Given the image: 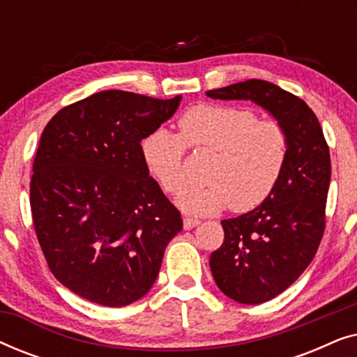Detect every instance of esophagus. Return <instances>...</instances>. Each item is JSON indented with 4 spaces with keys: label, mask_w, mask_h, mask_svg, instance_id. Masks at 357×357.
I'll return each mask as SVG.
<instances>
[{
    "label": "esophagus",
    "mask_w": 357,
    "mask_h": 357,
    "mask_svg": "<svg viewBox=\"0 0 357 357\" xmlns=\"http://www.w3.org/2000/svg\"><path fill=\"white\" fill-rule=\"evenodd\" d=\"M199 224V219H195V218H183V227L185 229H193L197 227Z\"/></svg>",
    "instance_id": "esophagus-1"
}]
</instances>
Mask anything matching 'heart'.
Wrapping results in <instances>:
<instances>
[{
  "instance_id": "heart-1",
  "label": "heart",
  "mask_w": 357,
  "mask_h": 357,
  "mask_svg": "<svg viewBox=\"0 0 357 357\" xmlns=\"http://www.w3.org/2000/svg\"><path fill=\"white\" fill-rule=\"evenodd\" d=\"M185 146L213 151L208 183L180 195L177 204L193 214H214L232 206L245 213L266 202L284 174L289 138L275 120H260L245 107L199 104L178 119V135L158 128L141 141V158L165 193L187 183Z\"/></svg>"
}]
</instances>
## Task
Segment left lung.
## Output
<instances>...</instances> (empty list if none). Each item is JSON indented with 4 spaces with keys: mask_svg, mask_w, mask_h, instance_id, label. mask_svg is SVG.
Instances as JSON below:
<instances>
[{
    "mask_svg": "<svg viewBox=\"0 0 357 357\" xmlns=\"http://www.w3.org/2000/svg\"><path fill=\"white\" fill-rule=\"evenodd\" d=\"M206 96L255 102L289 138V158L275 192L252 211L221 221L224 242L209 258L224 294L241 304H261L286 291L320 245L331 175L328 144L310 107L271 82L248 79Z\"/></svg>",
    "mask_w": 357,
    "mask_h": 357,
    "instance_id": "left-lung-1",
    "label": "left lung"
}]
</instances>
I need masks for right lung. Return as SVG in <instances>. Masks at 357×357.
I'll return each instance as SVG.
<instances>
[{
	"instance_id": "right-lung-1",
	"label": "right lung",
	"mask_w": 357,
	"mask_h": 357,
	"mask_svg": "<svg viewBox=\"0 0 357 357\" xmlns=\"http://www.w3.org/2000/svg\"><path fill=\"white\" fill-rule=\"evenodd\" d=\"M180 100L102 91L43 130L31 178L33 227L53 276L82 299L105 307L141 299L182 231L141 158V141Z\"/></svg>"
}]
</instances>
